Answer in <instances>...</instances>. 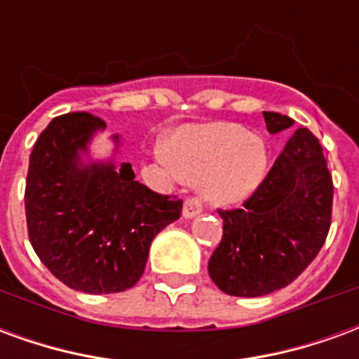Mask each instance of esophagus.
<instances>
[{"mask_svg":"<svg viewBox=\"0 0 359 359\" xmlns=\"http://www.w3.org/2000/svg\"><path fill=\"white\" fill-rule=\"evenodd\" d=\"M200 213H202V202L196 200V198H188L187 202H184V208H182V217L194 219Z\"/></svg>","mask_w":359,"mask_h":359,"instance_id":"obj_1","label":"esophagus"}]
</instances>
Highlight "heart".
Instances as JSON below:
<instances>
[{"mask_svg":"<svg viewBox=\"0 0 359 359\" xmlns=\"http://www.w3.org/2000/svg\"><path fill=\"white\" fill-rule=\"evenodd\" d=\"M156 156L171 175L200 179L203 198L217 205L244 202L267 172L264 140L231 123L180 128L171 151L157 148Z\"/></svg>","mask_w":359,"mask_h":359,"instance_id":"b5f03b06","label":"heart"}]
</instances>
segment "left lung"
Segmentation results:
<instances>
[{
    "mask_svg": "<svg viewBox=\"0 0 359 359\" xmlns=\"http://www.w3.org/2000/svg\"><path fill=\"white\" fill-rule=\"evenodd\" d=\"M264 117L271 134L294 125L273 111ZM331 208L332 180L323 149L302 126L241 210H219L223 238L208 264L211 280L241 298L285 288L319 254L331 226Z\"/></svg>",
    "mask_w": 359,
    "mask_h": 359,
    "instance_id": "obj_1",
    "label": "left lung"
}]
</instances>
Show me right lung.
I'll list each match as a JSON object with an SVG mask.
<instances>
[{
    "mask_svg": "<svg viewBox=\"0 0 359 359\" xmlns=\"http://www.w3.org/2000/svg\"><path fill=\"white\" fill-rule=\"evenodd\" d=\"M100 130L105 123L90 113L53 118L32 148L25 190L34 252L61 283L88 294L133 288L151 241L182 211V200L134 180L130 163L94 161ZM111 140L117 151L121 136Z\"/></svg>",
    "mask_w": 359,
    "mask_h": 359,
    "instance_id": "obj_1",
    "label": "right lung"
}]
</instances>
